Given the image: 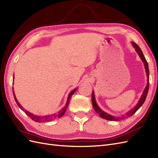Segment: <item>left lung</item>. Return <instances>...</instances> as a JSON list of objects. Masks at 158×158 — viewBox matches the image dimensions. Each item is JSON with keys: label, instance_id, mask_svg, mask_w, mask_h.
Masks as SVG:
<instances>
[{"label": "left lung", "instance_id": "1", "mask_svg": "<svg viewBox=\"0 0 158 158\" xmlns=\"http://www.w3.org/2000/svg\"><path fill=\"white\" fill-rule=\"evenodd\" d=\"M132 44L134 48H135V51H136V52L138 53V56H140V58L141 59V60H142L143 63L144 64V67L146 69V75H147V85L146 86L145 89L143 91V93L141 95V97L139 99V101L137 103V104L136 105V106L132 108L130 111H128L127 113H126L125 114H123L121 117H114L113 115H111V114H108L107 113L105 112L104 111H103L102 109H101L98 105L96 103V101H95V95H94V92L92 91V106L93 107L95 110V111L102 118H104V119H106V120H109V121H120V120H123V119H125L127 118L128 117H131L132 114H135L138 109H140V107L142 106L143 103H144L145 100L146 99L147 97V95H148V88H149V68H148V64L147 63V61L145 59V57L143 55V52L141 50V49L139 47H138L135 43L132 42Z\"/></svg>", "mask_w": 158, "mask_h": 158}]
</instances>
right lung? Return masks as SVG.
Listing matches in <instances>:
<instances>
[{
  "mask_svg": "<svg viewBox=\"0 0 158 158\" xmlns=\"http://www.w3.org/2000/svg\"><path fill=\"white\" fill-rule=\"evenodd\" d=\"M14 76H13V79H14ZM13 82H14V80H13ZM12 89H13L14 98V99H15V101H16V103H17V105H18V106L19 107H20L23 112H25V113L27 114V115L29 116V117L32 119V120H33V121H35V122L41 123V122H49V121H51L55 120V119L59 118H60L62 116H63V114H64L66 109H67V107H68V106H69L70 97H72V95H73L75 93V92L76 91V89H77V88L74 89L73 91H72L71 92H70V94H69V96H68L67 101H66L65 106L63 107V108H62L58 113H54V114H48V115H45V116L36 115V114L31 113L30 112L26 111V110L25 109H23V107L21 106V105L20 104V103H19L18 101L17 100V99H16V98L15 94H14V88H12Z\"/></svg>",
  "mask_w": 158,
  "mask_h": 158,
  "instance_id": "add662e5",
  "label": "right lung"
}]
</instances>
